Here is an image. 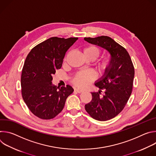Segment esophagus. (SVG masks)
<instances>
[{"label": "esophagus", "instance_id": "esophagus-1", "mask_svg": "<svg viewBox=\"0 0 156 156\" xmlns=\"http://www.w3.org/2000/svg\"><path fill=\"white\" fill-rule=\"evenodd\" d=\"M75 91H76L78 93H81L83 92V90H80V89H79V88H76V89H75Z\"/></svg>", "mask_w": 156, "mask_h": 156}]
</instances>
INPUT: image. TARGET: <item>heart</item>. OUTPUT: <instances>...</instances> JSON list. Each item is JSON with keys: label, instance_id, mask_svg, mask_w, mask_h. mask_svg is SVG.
I'll return each mask as SVG.
<instances>
[{"label": "heart", "instance_id": "b5f03b06", "mask_svg": "<svg viewBox=\"0 0 156 156\" xmlns=\"http://www.w3.org/2000/svg\"><path fill=\"white\" fill-rule=\"evenodd\" d=\"M100 54L99 49L94 46H89L83 49V55L86 58L91 59L93 61L96 60ZM111 66V60L106 58L101 60L98 65L101 73L108 70ZM96 78L94 73L90 71H81L78 72L73 78L72 83L80 88H85L90 84Z\"/></svg>", "mask_w": 156, "mask_h": 156}]
</instances>
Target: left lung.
I'll return each instance as SVG.
<instances>
[{
  "mask_svg": "<svg viewBox=\"0 0 156 156\" xmlns=\"http://www.w3.org/2000/svg\"><path fill=\"white\" fill-rule=\"evenodd\" d=\"M89 43L100 46L110 55L111 66L96 83L99 93H91L92 101L85 105L90 115L99 121L112 119L120 114L132 92L135 69L126 50L108 36L84 37ZM101 90L105 94L100 96Z\"/></svg>",
  "mask_w": 156,
  "mask_h": 156,
  "instance_id": "8db88e82",
  "label": "left lung"
}]
</instances>
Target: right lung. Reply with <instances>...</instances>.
Returning a JSON list of instances; mask_svg holds the SVG:
<instances>
[{
  "label": "right lung",
  "mask_w": 156,
  "mask_h": 156,
  "mask_svg": "<svg viewBox=\"0 0 156 156\" xmlns=\"http://www.w3.org/2000/svg\"><path fill=\"white\" fill-rule=\"evenodd\" d=\"M78 39L52 37L33 48L28 54L21 76L22 97L31 112L43 120L56 117L63 110L72 86L57 91L52 76L60 69L66 52Z\"/></svg>",
  "instance_id": "1"
}]
</instances>
